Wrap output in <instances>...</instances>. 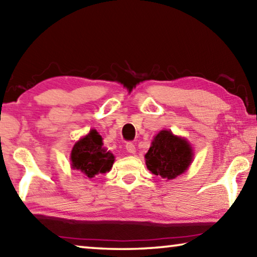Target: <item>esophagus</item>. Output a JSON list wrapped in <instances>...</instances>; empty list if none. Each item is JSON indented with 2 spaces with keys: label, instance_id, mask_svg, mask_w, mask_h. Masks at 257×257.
<instances>
[{
  "label": "esophagus",
  "instance_id": "34e87169",
  "mask_svg": "<svg viewBox=\"0 0 257 257\" xmlns=\"http://www.w3.org/2000/svg\"><path fill=\"white\" fill-rule=\"evenodd\" d=\"M125 150H127L130 154H135V152H136V146H135L134 143L128 142L127 144H125Z\"/></svg>",
  "mask_w": 257,
  "mask_h": 257
}]
</instances>
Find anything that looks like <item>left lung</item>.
<instances>
[{"instance_id": "8db88e82", "label": "left lung", "mask_w": 257, "mask_h": 257, "mask_svg": "<svg viewBox=\"0 0 257 257\" xmlns=\"http://www.w3.org/2000/svg\"><path fill=\"white\" fill-rule=\"evenodd\" d=\"M145 159L147 169L153 175L170 180L188 169L193 151L184 138L175 136L169 130H162L152 142Z\"/></svg>"}]
</instances>
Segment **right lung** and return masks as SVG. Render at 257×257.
<instances>
[{
	"label": "right lung",
	"mask_w": 257,
	"mask_h": 257,
	"mask_svg": "<svg viewBox=\"0 0 257 257\" xmlns=\"http://www.w3.org/2000/svg\"><path fill=\"white\" fill-rule=\"evenodd\" d=\"M113 162L114 156L104 149L102 137L94 129L78 141L71 151L72 168L88 178L110 171Z\"/></svg>",
	"instance_id": "right-lung-1"
}]
</instances>
